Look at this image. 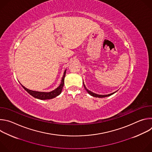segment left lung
I'll list each match as a JSON object with an SVG mask.
<instances>
[{"instance_id":"1","label":"left lung","mask_w":152,"mask_h":152,"mask_svg":"<svg viewBox=\"0 0 152 152\" xmlns=\"http://www.w3.org/2000/svg\"><path fill=\"white\" fill-rule=\"evenodd\" d=\"M83 86H84V87H85V90H86V91H87L91 96H93V97H108V96H111L112 94H114L115 92H114V93H111V94H107V95H99V94H95V93H93V92H91V91H90V90H88L87 88H86V87H85V85H84V83H83Z\"/></svg>"}]
</instances>
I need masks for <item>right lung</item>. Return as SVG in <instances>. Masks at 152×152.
Returning <instances> with one entry per match:
<instances>
[{"mask_svg": "<svg viewBox=\"0 0 152 152\" xmlns=\"http://www.w3.org/2000/svg\"><path fill=\"white\" fill-rule=\"evenodd\" d=\"M66 70H65L64 73V75L62 76V80H61V84L59 85V86L58 87L54 90L52 91L49 92V93H45V92H38V91H32L30 90H28V88H25L24 86H23L21 85V86H23V88L29 93L32 96H33L35 98L38 99H41V100H47V99H53L56 96H58V95H59L62 91V88L64 86V78L65 76H66Z\"/></svg>", "mask_w": 152, "mask_h": 152, "instance_id": "add662e5", "label": "right lung"}]
</instances>
